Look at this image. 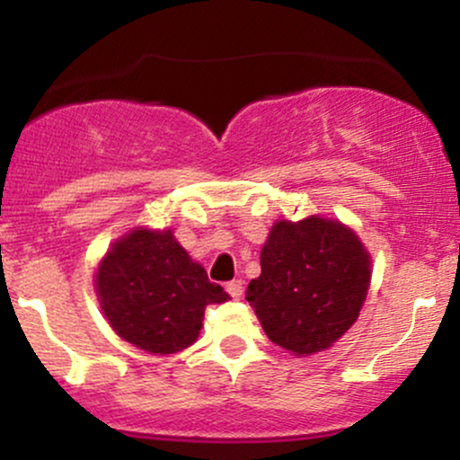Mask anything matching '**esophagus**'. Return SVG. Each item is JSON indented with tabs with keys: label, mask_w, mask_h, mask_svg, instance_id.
<instances>
[{
	"label": "esophagus",
	"mask_w": 460,
	"mask_h": 460,
	"mask_svg": "<svg viewBox=\"0 0 460 460\" xmlns=\"http://www.w3.org/2000/svg\"><path fill=\"white\" fill-rule=\"evenodd\" d=\"M226 292L231 294V298L240 300L242 296H244V283H242V281H231V283H226Z\"/></svg>",
	"instance_id": "esophagus-1"
}]
</instances>
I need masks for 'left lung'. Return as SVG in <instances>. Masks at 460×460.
<instances>
[{
    "label": "left lung",
    "instance_id": "left-lung-1",
    "mask_svg": "<svg viewBox=\"0 0 460 460\" xmlns=\"http://www.w3.org/2000/svg\"><path fill=\"white\" fill-rule=\"evenodd\" d=\"M246 300L268 340L296 357L329 350L366 303L372 257L350 226L324 216L277 220Z\"/></svg>",
    "mask_w": 460,
    "mask_h": 460
}]
</instances>
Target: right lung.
I'll list each match as a JSON object with an SVG mask.
<instances>
[{"label": "right lung", "instance_id": "right-lung-1", "mask_svg": "<svg viewBox=\"0 0 460 460\" xmlns=\"http://www.w3.org/2000/svg\"><path fill=\"white\" fill-rule=\"evenodd\" d=\"M94 292L120 340L160 357L192 346L205 307L229 300L179 244L175 231L146 226L108 248L94 272Z\"/></svg>", "mask_w": 460, "mask_h": 460}]
</instances>
